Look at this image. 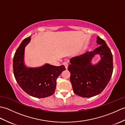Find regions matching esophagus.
Segmentation results:
<instances>
[{"mask_svg":"<svg viewBox=\"0 0 125 125\" xmlns=\"http://www.w3.org/2000/svg\"><path fill=\"white\" fill-rule=\"evenodd\" d=\"M63 64L64 65V66L65 67L66 69H68V63H67V62H64V63H63Z\"/></svg>","mask_w":125,"mask_h":125,"instance_id":"1","label":"esophagus"}]
</instances>
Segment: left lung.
Segmentation results:
<instances>
[{
  "label": "left lung",
  "instance_id": "8db88e82",
  "mask_svg": "<svg viewBox=\"0 0 125 125\" xmlns=\"http://www.w3.org/2000/svg\"><path fill=\"white\" fill-rule=\"evenodd\" d=\"M97 43L100 46L94 51L71 58L68 69L70 73V81L75 94L89 98L100 94L107 86L113 70L112 54L105 41L97 36ZM95 54L101 60L92 65L91 61Z\"/></svg>",
  "mask_w": 125,
  "mask_h": 125
}]
</instances>
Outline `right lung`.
I'll return each mask as SVG.
<instances>
[{
  "label": "right lung",
  "instance_id": "right-lung-1",
  "mask_svg": "<svg viewBox=\"0 0 125 125\" xmlns=\"http://www.w3.org/2000/svg\"><path fill=\"white\" fill-rule=\"evenodd\" d=\"M31 37L25 39L18 48L13 57V73L16 81L23 91L36 98H45L54 94L56 86V79L64 66H54L46 64L36 68H27L23 63L25 46Z\"/></svg>",
  "mask_w": 125,
  "mask_h": 125
}]
</instances>
